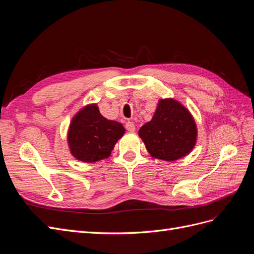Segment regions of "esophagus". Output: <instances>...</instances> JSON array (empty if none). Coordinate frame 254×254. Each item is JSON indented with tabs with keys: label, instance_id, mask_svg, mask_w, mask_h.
I'll use <instances>...</instances> for the list:
<instances>
[{
	"label": "esophagus",
	"instance_id": "1",
	"mask_svg": "<svg viewBox=\"0 0 254 254\" xmlns=\"http://www.w3.org/2000/svg\"><path fill=\"white\" fill-rule=\"evenodd\" d=\"M125 127H126V129L128 130V131H130V132H133L134 130H135V125L133 124L132 122H127Z\"/></svg>",
	"mask_w": 254,
	"mask_h": 254
}]
</instances>
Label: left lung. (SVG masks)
Instances as JSON below:
<instances>
[{"instance_id": "1", "label": "left lung", "mask_w": 254, "mask_h": 254, "mask_svg": "<svg viewBox=\"0 0 254 254\" xmlns=\"http://www.w3.org/2000/svg\"><path fill=\"white\" fill-rule=\"evenodd\" d=\"M151 157L175 161L187 156L196 143L197 128L190 111L175 99H161L150 122L139 130Z\"/></svg>"}]
</instances>
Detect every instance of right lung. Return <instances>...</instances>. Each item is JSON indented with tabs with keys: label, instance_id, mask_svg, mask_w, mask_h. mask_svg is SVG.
I'll use <instances>...</instances> for the list:
<instances>
[{
	"label": "right lung",
	"instance_id": "obj_1",
	"mask_svg": "<svg viewBox=\"0 0 254 254\" xmlns=\"http://www.w3.org/2000/svg\"><path fill=\"white\" fill-rule=\"evenodd\" d=\"M124 132L121 123L107 120L96 105H89L73 118L67 142L76 159L93 163L108 158Z\"/></svg>",
	"mask_w": 254,
	"mask_h": 254
}]
</instances>
